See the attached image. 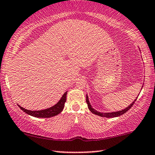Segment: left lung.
<instances>
[{
    "mask_svg": "<svg viewBox=\"0 0 155 155\" xmlns=\"http://www.w3.org/2000/svg\"><path fill=\"white\" fill-rule=\"evenodd\" d=\"M143 87H141V89ZM138 98V97L137 98L135 99L134 101H133L132 103L130 105H129L127 107H126L124 109L122 110H119V111H115V112H110V113H102V112H99L97 110H96L95 109H94L92 107V106L91 104V103H90L89 100H88V97H87V94H86V102H87V107H88L89 110H91V111L92 113V114H95V115H97L99 116H101V117H118V116H120V115H123L124 114H125V113L129 110L130 108L132 107L134 104L135 103V101H137Z\"/></svg>",
    "mask_w": 155,
    "mask_h": 155,
    "instance_id": "left-lung-1",
    "label": "left lung"
}]
</instances>
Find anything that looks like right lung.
<instances>
[{
	"label": "right lung",
	"mask_w": 155,
	"mask_h": 155,
	"mask_svg": "<svg viewBox=\"0 0 155 155\" xmlns=\"http://www.w3.org/2000/svg\"><path fill=\"white\" fill-rule=\"evenodd\" d=\"M67 94H68V91L64 92L63 95L62 96V97L61 98V100H59V101L56 104H55L51 107L46 108V109H44V110H27L26 108L21 107L19 105L18 106L21 109L23 110V111L25 112L27 114L31 115V116H33L35 117H45V118H47V117H51L55 116V115H58L62 112V110H63V108L64 107V103H65L66 101Z\"/></svg>",
	"instance_id": "1"
}]
</instances>
